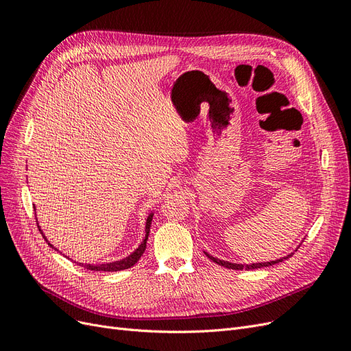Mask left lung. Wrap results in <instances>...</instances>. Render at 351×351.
<instances>
[{
  "label": "left lung",
  "instance_id": "1",
  "mask_svg": "<svg viewBox=\"0 0 351 351\" xmlns=\"http://www.w3.org/2000/svg\"><path fill=\"white\" fill-rule=\"evenodd\" d=\"M206 256L212 261V262H215V263H218V265H221V267H224V268H228V269H236V271H241L243 268H246V269H258V268H263V267H271V265H275V263H280V262H282L284 259H287V258H290V256H287V258H282V259H278V261H272V262H263V263H252V265H240V263H231V262H226V261H221V259H217V258H214V256H210V254H208V253H205Z\"/></svg>",
  "mask_w": 351,
  "mask_h": 351
}]
</instances>
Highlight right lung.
<instances>
[{
    "mask_svg": "<svg viewBox=\"0 0 351 351\" xmlns=\"http://www.w3.org/2000/svg\"><path fill=\"white\" fill-rule=\"evenodd\" d=\"M152 214L147 217L146 219V237L145 240L142 241V244L139 247H137L130 256H127L125 259L123 261H117V262H111V263H102V265H86V263H82L83 268H86L89 271H104V272H115V271H123V269H127V268H132L133 265L139 261L142 258V254L146 249V241H147V236H149V230H151V222H152ZM47 240V239H45ZM48 241V240H47ZM49 244V243H48ZM51 246V244H49ZM52 247V246H51Z\"/></svg>",
    "mask_w": 351,
    "mask_h": 351,
    "instance_id": "add662e5",
    "label": "right lung"
}]
</instances>
